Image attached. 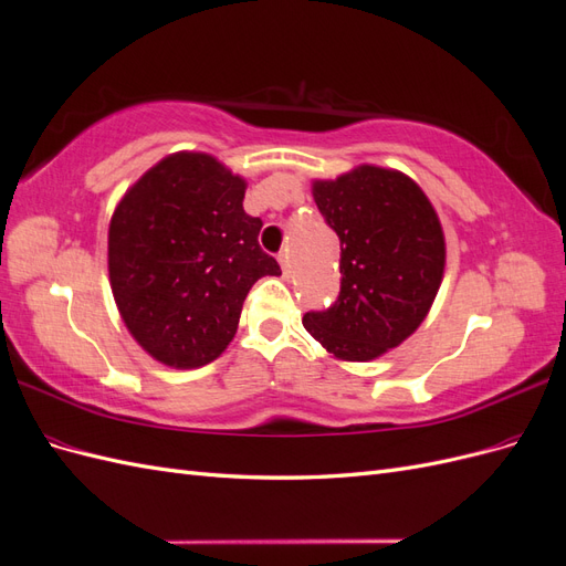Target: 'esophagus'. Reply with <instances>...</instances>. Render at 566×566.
Listing matches in <instances>:
<instances>
[{"label":"esophagus","mask_w":566,"mask_h":566,"mask_svg":"<svg viewBox=\"0 0 566 566\" xmlns=\"http://www.w3.org/2000/svg\"><path fill=\"white\" fill-rule=\"evenodd\" d=\"M279 264L283 269V276H290V254L287 252L279 254Z\"/></svg>","instance_id":"obj_1"}]
</instances>
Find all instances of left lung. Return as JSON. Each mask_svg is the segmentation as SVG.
I'll return each instance as SVG.
<instances>
[{"mask_svg": "<svg viewBox=\"0 0 566 566\" xmlns=\"http://www.w3.org/2000/svg\"><path fill=\"white\" fill-rule=\"evenodd\" d=\"M312 196L339 238V297L302 323L337 361H373L430 314L447 269V238L422 188L399 169L356 165L314 179Z\"/></svg>", "mask_w": 566, "mask_h": 566, "instance_id": "left-lung-1", "label": "left lung"}]
</instances>
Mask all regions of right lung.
<instances>
[{
	"instance_id": "add662e5",
	"label": "right lung",
	"mask_w": 566,
	"mask_h": 566,
	"mask_svg": "<svg viewBox=\"0 0 566 566\" xmlns=\"http://www.w3.org/2000/svg\"><path fill=\"white\" fill-rule=\"evenodd\" d=\"M248 179L202 150L169 153L115 205L108 279L119 318L150 358L188 370L229 347L254 281L281 276L262 252Z\"/></svg>"
}]
</instances>
